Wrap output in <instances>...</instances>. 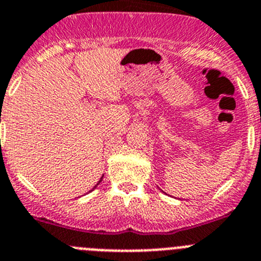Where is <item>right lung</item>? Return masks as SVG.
<instances>
[{"label": "right lung", "instance_id": "add662e5", "mask_svg": "<svg viewBox=\"0 0 261 261\" xmlns=\"http://www.w3.org/2000/svg\"><path fill=\"white\" fill-rule=\"evenodd\" d=\"M102 178H104V175H102V177H101V178H100V180H98V182H97V183H96V185H95V187H93V189H92V190H91V191H93V190H95V189H96V187H97V186H98V185H100V182H101V180H102ZM91 191H88V192H91Z\"/></svg>", "mask_w": 261, "mask_h": 261}]
</instances>
